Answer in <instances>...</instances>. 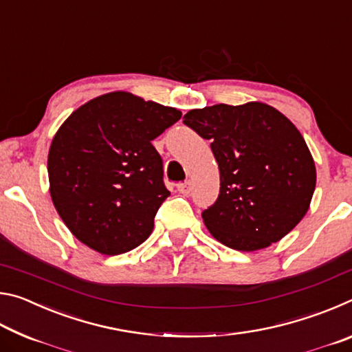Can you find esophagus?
<instances>
[{"label":"esophagus","mask_w":352,"mask_h":352,"mask_svg":"<svg viewBox=\"0 0 352 352\" xmlns=\"http://www.w3.org/2000/svg\"><path fill=\"white\" fill-rule=\"evenodd\" d=\"M177 189H178V192H180V194L188 195L190 192V182L189 180H184L183 183H178L177 184Z\"/></svg>","instance_id":"esophagus-1"}]
</instances>
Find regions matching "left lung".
I'll list each match as a JSON object with an SVG mask.
<instances>
[{
    "instance_id": "8db88e82",
    "label": "left lung",
    "mask_w": 352,
    "mask_h": 352,
    "mask_svg": "<svg viewBox=\"0 0 352 352\" xmlns=\"http://www.w3.org/2000/svg\"><path fill=\"white\" fill-rule=\"evenodd\" d=\"M188 127L211 141L219 197L201 212L223 245L254 252L290 233L311 205L317 172L298 129L262 102L190 110Z\"/></svg>"
}]
</instances>
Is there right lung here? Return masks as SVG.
Instances as JSON below:
<instances>
[{
  "label": "right lung",
  "mask_w": 352,
  "mask_h": 352,
  "mask_svg": "<svg viewBox=\"0 0 352 352\" xmlns=\"http://www.w3.org/2000/svg\"><path fill=\"white\" fill-rule=\"evenodd\" d=\"M182 111L126 91L82 105L58 129L47 155L51 199L71 233L109 256L141 245L170 192L152 141Z\"/></svg>",
  "instance_id": "right-lung-1"
}]
</instances>
